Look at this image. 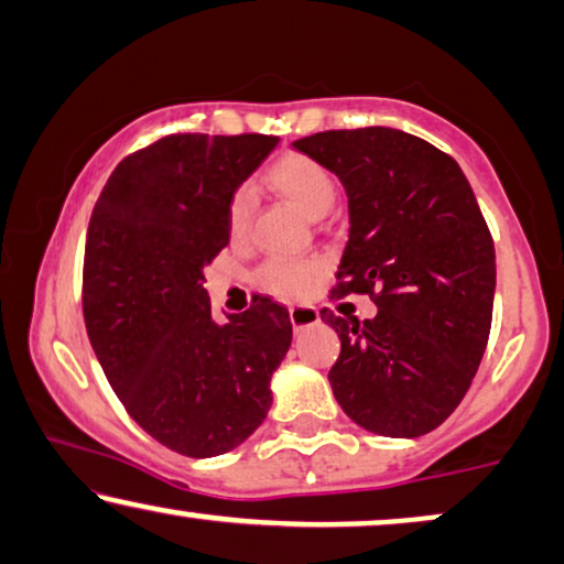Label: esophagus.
<instances>
[{
  "mask_svg": "<svg viewBox=\"0 0 564 564\" xmlns=\"http://www.w3.org/2000/svg\"><path fill=\"white\" fill-rule=\"evenodd\" d=\"M289 317L294 329H304V327L317 325L319 312L314 310V306H289Z\"/></svg>",
  "mask_w": 564,
  "mask_h": 564,
  "instance_id": "esophagus-1",
  "label": "esophagus"
}]
</instances>
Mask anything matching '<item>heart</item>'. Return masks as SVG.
I'll list each match as a JSON object with an SVG mask.
<instances>
[{
	"instance_id": "heart-1",
	"label": "heart",
	"mask_w": 564,
	"mask_h": 564,
	"mask_svg": "<svg viewBox=\"0 0 564 564\" xmlns=\"http://www.w3.org/2000/svg\"><path fill=\"white\" fill-rule=\"evenodd\" d=\"M268 183L275 193H281L291 206L310 219H322L335 206L337 185L335 177L322 167L317 160L306 154H283L268 170ZM252 195L250 191H237L229 204V235L242 239L250 229ZM319 265L312 260H268L258 270V283L262 289L281 296H299L312 286Z\"/></svg>"
}]
</instances>
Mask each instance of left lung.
Wrapping results in <instances>:
<instances>
[{"mask_svg": "<svg viewBox=\"0 0 564 564\" xmlns=\"http://www.w3.org/2000/svg\"><path fill=\"white\" fill-rule=\"evenodd\" d=\"M294 149L348 193L333 296L379 306L364 322L319 312L340 337L335 400L371 433H431L464 400L490 337L495 245L469 180L441 149L384 126L322 131Z\"/></svg>", "mask_w": 564, "mask_h": 564, "instance_id": "obj_1", "label": "left lung"}]
</instances>
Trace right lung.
I'll use <instances>...</instances> for the list:
<instances>
[{
  "label": "right lung",
  "mask_w": 564,
  "mask_h": 564,
  "mask_svg": "<svg viewBox=\"0 0 564 564\" xmlns=\"http://www.w3.org/2000/svg\"><path fill=\"white\" fill-rule=\"evenodd\" d=\"M275 137L172 133L126 156L85 245L89 343L129 415L172 452L208 459L258 431L291 345L281 304L258 299L216 325L204 268L229 245L235 191Z\"/></svg>",
  "instance_id": "add662e5"
}]
</instances>
